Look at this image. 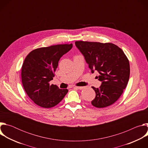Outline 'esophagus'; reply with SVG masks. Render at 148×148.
Instances as JSON below:
<instances>
[{
	"label": "esophagus",
	"mask_w": 148,
	"mask_h": 148,
	"mask_svg": "<svg viewBox=\"0 0 148 148\" xmlns=\"http://www.w3.org/2000/svg\"><path fill=\"white\" fill-rule=\"evenodd\" d=\"M74 88H76V89H78V90H82V89H84V87H77V86H75Z\"/></svg>",
	"instance_id": "esophagus-1"
}]
</instances>
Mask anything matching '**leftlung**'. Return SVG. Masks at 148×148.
Returning a JSON list of instances; mask_svg holds the SVG:
<instances>
[{"label":"left lung","instance_id":"1","mask_svg":"<svg viewBox=\"0 0 148 148\" xmlns=\"http://www.w3.org/2000/svg\"><path fill=\"white\" fill-rule=\"evenodd\" d=\"M75 46L85 57L93 73L98 71L101 86L92 87L96 96L91 103L104 108L115 102L121 97L129 81L130 62L123 50L111 43L77 41Z\"/></svg>","mask_w":148,"mask_h":148}]
</instances>
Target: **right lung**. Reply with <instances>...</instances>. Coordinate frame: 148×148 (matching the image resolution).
Listing matches in <instances>:
<instances>
[{"label":"right lung","mask_w":148,"mask_h":148,"mask_svg":"<svg viewBox=\"0 0 148 148\" xmlns=\"http://www.w3.org/2000/svg\"><path fill=\"white\" fill-rule=\"evenodd\" d=\"M73 44L57 45L32 50L22 67V81L29 97L38 106L49 108L57 105L68 92L50 82L60 58L70 51Z\"/></svg>","instance_id":"add662e5"}]
</instances>
